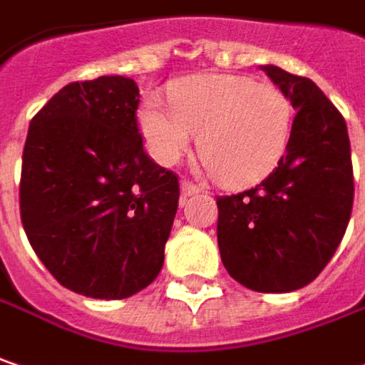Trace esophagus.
<instances>
[{"mask_svg":"<svg viewBox=\"0 0 365 365\" xmlns=\"http://www.w3.org/2000/svg\"><path fill=\"white\" fill-rule=\"evenodd\" d=\"M200 192V187L198 185H194L192 182H185L183 180L182 182V198L185 200V198H190V196H194V194H198Z\"/></svg>","mask_w":365,"mask_h":365,"instance_id":"esophagus-1","label":"esophagus"}]
</instances>
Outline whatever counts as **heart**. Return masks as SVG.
Returning a JSON list of instances; mask_svg holds the SVG:
<instances>
[{"instance_id": "b5f03b06", "label": "heart", "mask_w": 365, "mask_h": 365, "mask_svg": "<svg viewBox=\"0 0 365 365\" xmlns=\"http://www.w3.org/2000/svg\"><path fill=\"white\" fill-rule=\"evenodd\" d=\"M287 95L250 76L200 74L171 88V107L150 95L138 111L140 132L163 165L180 161L198 134V153L227 187H247L281 163L291 136Z\"/></svg>"}]
</instances>
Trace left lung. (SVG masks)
Wrapping results in <instances>:
<instances>
[{"mask_svg": "<svg viewBox=\"0 0 365 365\" xmlns=\"http://www.w3.org/2000/svg\"><path fill=\"white\" fill-rule=\"evenodd\" d=\"M295 118L287 150L264 182L217 198V240L227 272L260 293H289L329 264L354 206L351 146L343 115L310 78L260 66Z\"/></svg>", "mask_w": 365, "mask_h": 365, "instance_id": "1", "label": "left lung"}]
</instances>
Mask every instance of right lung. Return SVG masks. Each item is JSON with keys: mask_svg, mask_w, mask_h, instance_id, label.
I'll return each mask as SVG.
<instances>
[{"mask_svg": "<svg viewBox=\"0 0 365 365\" xmlns=\"http://www.w3.org/2000/svg\"><path fill=\"white\" fill-rule=\"evenodd\" d=\"M138 84L125 76L63 86L31 121L20 215L41 262L66 289L123 299L161 272L178 175L142 146Z\"/></svg>", "mask_w": 365, "mask_h": 365, "instance_id": "right-lung-1", "label": "right lung"}]
</instances>
